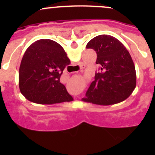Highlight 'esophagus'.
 <instances>
[{"mask_svg":"<svg viewBox=\"0 0 155 155\" xmlns=\"http://www.w3.org/2000/svg\"><path fill=\"white\" fill-rule=\"evenodd\" d=\"M84 68H85V67H84L83 65H82V68H81V69H84Z\"/></svg>","mask_w":155,"mask_h":155,"instance_id":"1","label":"esophagus"}]
</instances>
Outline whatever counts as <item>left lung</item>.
<instances>
[{
    "instance_id": "8db88e82",
    "label": "left lung",
    "mask_w": 155,
    "mask_h": 155,
    "mask_svg": "<svg viewBox=\"0 0 155 155\" xmlns=\"http://www.w3.org/2000/svg\"><path fill=\"white\" fill-rule=\"evenodd\" d=\"M86 48L96 51L100 68L82 101L109 106L129 97L137 85V74L125 46L114 37L103 34L91 40Z\"/></svg>"
}]
</instances>
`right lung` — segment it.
Wrapping results in <instances>:
<instances>
[{
  "label": "right lung",
  "instance_id": "right-lung-1",
  "mask_svg": "<svg viewBox=\"0 0 155 155\" xmlns=\"http://www.w3.org/2000/svg\"><path fill=\"white\" fill-rule=\"evenodd\" d=\"M70 63L60 44L48 39L37 40L27 48L21 59L18 73L20 91L26 99L35 104L73 101L60 82L63 70Z\"/></svg>",
  "mask_w": 155,
  "mask_h": 155
}]
</instances>
